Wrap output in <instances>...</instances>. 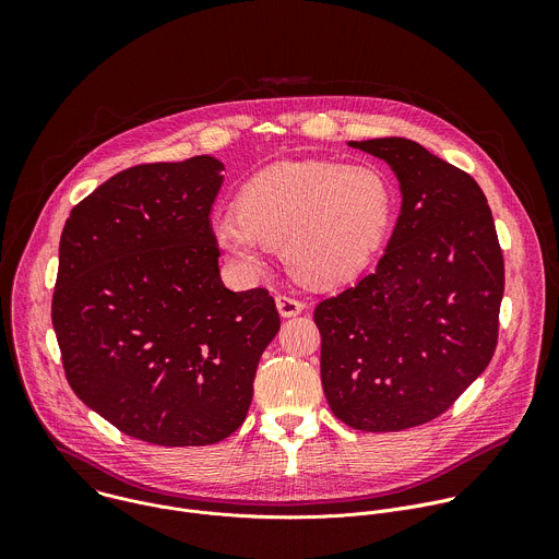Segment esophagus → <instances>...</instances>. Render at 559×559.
<instances>
[{
	"instance_id": "esophagus-1",
	"label": "esophagus",
	"mask_w": 559,
	"mask_h": 559,
	"mask_svg": "<svg viewBox=\"0 0 559 559\" xmlns=\"http://www.w3.org/2000/svg\"><path fill=\"white\" fill-rule=\"evenodd\" d=\"M276 307H278V313H281V316L289 318V316L300 313V311L305 309V302H302V300H298V298H294V296L278 294V296H276Z\"/></svg>"
}]
</instances>
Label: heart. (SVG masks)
<instances>
[{
	"instance_id": "b5f03b06",
	"label": "heart",
	"mask_w": 559,
	"mask_h": 559,
	"mask_svg": "<svg viewBox=\"0 0 559 559\" xmlns=\"http://www.w3.org/2000/svg\"><path fill=\"white\" fill-rule=\"evenodd\" d=\"M391 218L386 179L369 166L287 162L257 175L221 214L216 246L243 274L263 267L265 248H283L289 270L318 285L358 274L378 250Z\"/></svg>"
}]
</instances>
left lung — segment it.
<instances>
[{
	"mask_svg": "<svg viewBox=\"0 0 559 559\" xmlns=\"http://www.w3.org/2000/svg\"><path fill=\"white\" fill-rule=\"evenodd\" d=\"M386 162L403 205L373 274L316 305L338 420L403 431L444 414L498 345L504 259L487 197L412 139L349 141Z\"/></svg>",
	"mask_w": 559,
	"mask_h": 559,
	"instance_id": "obj_1",
	"label": "left lung"
}]
</instances>
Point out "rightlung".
I'll return each instance as SVG.
<instances>
[{"label": "right lung", "mask_w": 559, "mask_h": 559, "mask_svg": "<svg viewBox=\"0 0 559 559\" xmlns=\"http://www.w3.org/2000/svg\"><path fill=\"white\" fill-rule=\"evenodd\" d=\"M223 164L128 168L63 225L52 328L66 378L119 431L214 444L243 425L281 328L267 289L229 292L210 223Z\"/></svg>", "instance_id": "right-lung-1"}]
</instances>
